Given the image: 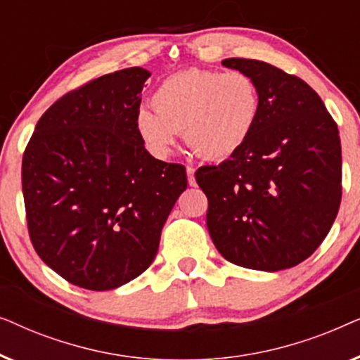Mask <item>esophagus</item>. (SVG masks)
I'll use <instances>...</instances> for the list:
<instances>
[{
  "label": "esophagus",
  "instance_id": "34e87169",
  "mask_svg": "<svg viewBox=\"0 0 360 360\" xmlns=\"http://www.w3.org/2000/svg\"><path fill=\"white\" fill-rule=\"evenodd\" d=\"M186 175H188V185L195 186L196 180H195V169H193V167H186Z\"/></svg>",
  "mask_w": 360,
  "mask_h": 360
}]
</instances>
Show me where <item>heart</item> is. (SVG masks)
I'll use <instances>...</instances> for the list:
<instances>
[{"mask_svg":"<svg viewBox=\"0 0 360 360\" xmlns=\"http://www.w3.org/2000/svg\"><path fill=\"white\" fill-rule=\"evenodd\" d=\"M142 106L136 131L157 159L172 154L180 131L191 149L208 160L228 159L245 144L260 115L257 83L239 70L190 68L165 78Z\"/></svg>","mask_w":360,"mask_h":360,"instance_id":"b5f03b06","label":"heart"}]
</instances>
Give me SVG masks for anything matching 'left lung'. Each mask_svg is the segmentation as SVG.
<instances>
[{"label":"left lung","instance_id":"8db88e82","mask_svg":"<svg viewBox=\"0 0 360 360\" xmlns=\"http://www.w3.org/2000/svg\"><path fill=\"white\" fill-rule=\"evenodd\" d=\"M223 65L257 83L260 115L236 154L196 170L206 226L229 262L262 272L295 267L323 243L341 205L338 126L302 78L252 58Z\"/></svg>","mask_w":360,"mask_h":360}]
</instances>
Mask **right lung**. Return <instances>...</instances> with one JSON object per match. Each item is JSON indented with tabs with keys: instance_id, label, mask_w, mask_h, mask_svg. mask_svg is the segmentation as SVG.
<instances>
[{
	"instance_id": "add662e5",
	"label": "right lung",
	"mask_w": 360,
	"mask_h": 360,
	"mask_svg": "<svg viewBox=\"0 0 360 360\" xmlns=\"http://www.w3.org/2000/svg\"><path fill=\"white\" fill-rule=\"evenodd\" d=\"M149 77L131 67L67 93L44 112L24 152L32 245L77 287L103 292L139 277L186 190L185 167L152 157L137 136Z\"/></svg>"
}]
</instances>
